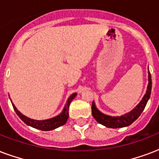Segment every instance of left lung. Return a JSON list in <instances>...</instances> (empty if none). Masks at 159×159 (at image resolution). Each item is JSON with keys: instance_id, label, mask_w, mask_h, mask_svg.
Masks as SVG:
<instances>
[{"instance_id": "1", "label": "left lung", "mask_w": 159, "mask_h": 159, "mask_svg": "<svg viewBox=\"0 0 159 159\" xmlns=\"http://www.w3.org/2000/svg\"><path fill=\"white\" fill-rule=\"evenodd\" d=\"M151 89H152V79H151L150 72H148V85L144 97L139 102V104L134 109L130 112L125 114L120 117H111V116H106L104 114L101 113L95 106L94 102L92 105V114L93 117L96 119V120L98 123L102 124L103 125L109 127V128H120L128 126L133 123L139 117L141 113L143 112V109L145 108L147 102H148L151 94Z\"/></svg>"}]
</instances>
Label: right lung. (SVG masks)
<instances>
[{"instance_id": "right-lung-1", "label": "right lung", "mask_w": 159, "mask_h": 159, "mask_svg": "<svg viewBox=\"0 0 159 159\" xmlns=\"http://www.w3.org/2000/svg\"><path fill=\"white\" fill-rule=\"evenodd\" d=\"M76 93H73L72 95L70 96V97L68 98L67 102V104L65 106L63 111L59 116H56L54 118L49 119V120H32V119H30L26 116H23L22 114L20 112V111L16 109V107L15 106V105L12 104L13 106V108L16 111V113L18 115V116L22 120L30 126H32L34 128L38 129H40V130L43 131H48V130H52V129H54L57 128L61 125H63L66 122H67V119H68V108H69L70 103L72 102L73 98L76 97Z\"/></svg>"}]
</instances>
